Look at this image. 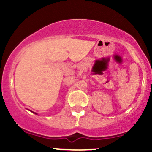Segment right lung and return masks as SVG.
I'll return each instance as SVG.
<instances>
[{
    "label": "right lung",
    "instance_id": "right-lung-1",
    "mask_svg": "<svg viewBox=\"0 0 152 152\" xmlns=\"http://www.w3.org/2000/svg\"><path fill=\"white\" fill-rule=\"evenodd\" d=\"M32 112H33V111H32ZM35 114H36V113H35Z\"/></svg>",
    "mask_w": 152,
    "mask_h": 152
}]
</instances>
